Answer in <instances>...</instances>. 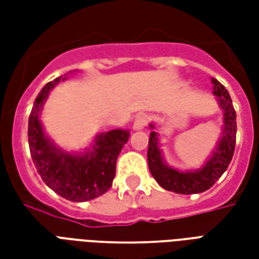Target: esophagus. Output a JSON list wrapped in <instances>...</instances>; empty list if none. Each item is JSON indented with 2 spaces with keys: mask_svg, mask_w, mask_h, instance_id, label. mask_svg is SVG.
I'll list each match as a JSON object with an SVG mask.
<instances>
[{
  "mask_svg": "<svg viewBox=\"0 0 259 259\" xmlns=\"http://www.w3.org/2000/svg\"><path fill=\"white\" fill-rule=\"evenodd\" d=\"M148 123V118L147 115H139L137 118L135 119V123H133V129L135 130H141L144 129Z\"/></svg>",
  "mask_w": 259,
  "mask_h": 259,
  "instance_id": "obj_1",
  "label": "esophagus"
}]
</instances>
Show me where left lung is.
I'll list each match as a JSON object with an SVG mask.
<instances>
[{
	"mask_svg": "<svg viewBox=\"0 0 259 259\" xmlns=\"http://www.w3.org/2000/svg\"><path fill=\"white\" fill-rule=\"evenodd\" d=\"M212 84H213V94L217 96L218 104L223 111L222 137L218 141L211 158L206 161L202 168L197 170H189V172H180L178 169L170 168L163 161L162 152L158 144V135L155 132L150 133L148 151H147L148 168L152 178L165 190L174 191L178 194H197L208 190L228 169L229 163L233 158L234 146H236V129H237L236 111L225 85L221 84L213 77H212ZM150 126L151 129H154V124Z\"/></svg>",
	"mask_w": 259,
	"mask_h": 259,
	"instance_id": "8db88e82",
	"label": "left lung"
}]
</instances>
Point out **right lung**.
<instances>
[{
    "instance_id": "right-lung-1",
    "label": "right lung",
    "mask_w": 259,
    "mask_h": 259,
    "mask_svg": "<svg viewBox=\"0 0 259 259\" xmlns=\"http://www.w3.org/2000/svg\"><path fill=\"white\" fill-rule=\"evenodd\" d=\"M65 79L66 74L59 76L38 93L29 116L27 136L31 158L42 182L66 200L81 202L94 200L111 189L116 159L129 140L130 132L115 129L101 133L83 154H70L58 148L44 133L40 113L50 91Z\"/></svg>"
}]
</instances>
